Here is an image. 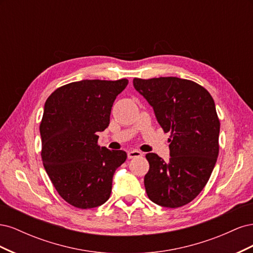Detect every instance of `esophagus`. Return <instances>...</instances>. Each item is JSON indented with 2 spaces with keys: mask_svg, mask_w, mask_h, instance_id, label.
Instances as JSON below:
<instances>
[{
  "mask_svg": "<svg viewBox=\"0 0 253 253\" xmlns=\"http://www.w3.org/2000/svg\"><path fill=\"white\" fill-rule=\"evenodd\" d=\"M140 156H142V153L140 151H138V150H133V151L127 152V157L129 159L136 158V157H140Z\"/></svg>",
  "mask_w": 253,
  "mask_h": 253,
  "instance_id": "obj_1",
  "label": "esophagus"
}]
</instances>
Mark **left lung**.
Masks as SVG:
<instances>
[{"mask_svg": "<svg viewBox=\"0 0 253 253\" xmlns=\"http://www.w3.org/2000/svg\"><path fill=\"white\" fill-rule=\"evenodd\" d=\"M133 84L164 132H171L169 162L155 153L145 155L150 164L145 191L159 206H185L202 192L216 164L220 125L215 103L205 87L187 79L134 78Z\"/></svg>", "mask_w": 253, "mask_h": 253, "instance_id": "8db88e82", "label": "left lung"}]
</instances>
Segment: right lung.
Returning a JSON list of instances; mask_svg holds the SVG:
<instances>
[{
  "label": "right lung",
  "instance_id": "obj_1",
  "mask_svg": "<svg viewBox=\"0 0 253 253\" xmlns=\"http://www.w3.org/2000/svg\"><path fill=\"white\" fill-rule=\"evenodd\" d=\"M127 83L72 82L45 102L40 125L43 166L59 195L76 208H96L108 201L114 173L126 162L125 151L99 147L97 133L109 126L113 103Z\"/></svg>",
  "mask_w": 253,
  "mask_h": 253
}]
</instances>
